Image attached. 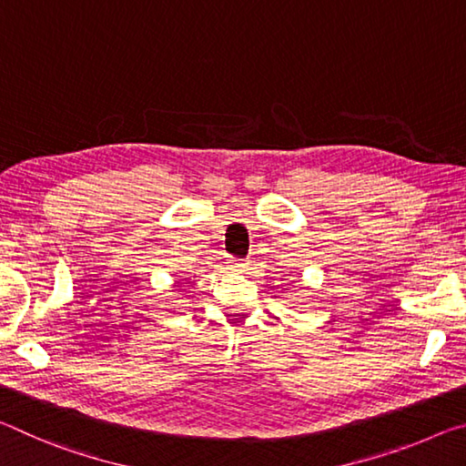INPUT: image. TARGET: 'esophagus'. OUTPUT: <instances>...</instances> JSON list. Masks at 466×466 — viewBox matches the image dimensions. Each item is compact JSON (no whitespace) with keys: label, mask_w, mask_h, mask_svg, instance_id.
<instances>
[{"label":"esophagus","mask_w":466,"mask_h":466,"mask_svg":"<svg viewBox=\"0 0 466 466\" xmlns=\"http://www.w3.org/2000/svg\"><path fill=\"white\" fill-rule=\"evenodd\" d=\"M232 265L236 267V269H244V265H247V263H244L242 258H232Z\"/></svg>","instance_id":"1"}]
</instances>
